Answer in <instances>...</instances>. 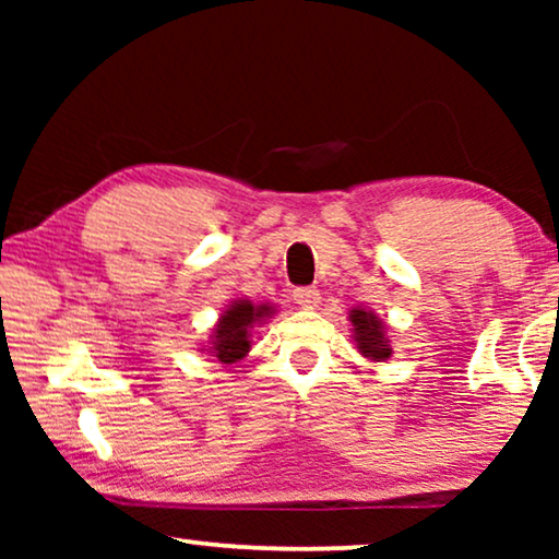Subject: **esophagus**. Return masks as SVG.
I'll return each instance as SVG.
<instances>
[{"instance_id":"obj_1","label":"esophagus","mask_w":559,"mask_h":559,"mask_svg":"<svg viewBox=\"0 0 559 559\" xmlns=\"http://www.w3.org/2000/svg\"><path fill=\"white\" fill-rule=\"evenodd\" d=\"M293 297L297 305H302V308H316V305L320 302V289L318 287H297Z\"/></svg>"}]
</instances>
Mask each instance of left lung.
Instances as JSON below:
<instances>
[{"instance_id": "1", "label": "left lung", "mask_w": 559, "mask_h": 559, "mask_svg": "<svg viewBox=\"0 0 559 559\" xmlns=\"http://www.w3.org/2000/svg\"><path fill=\"white\" fill-rule=\"evenodd\" d=\"M350 323H354L358 350L371 361H386L392 356L389 341L384 338V325L369 310H350Z\"/></svg>"}]
</instances>
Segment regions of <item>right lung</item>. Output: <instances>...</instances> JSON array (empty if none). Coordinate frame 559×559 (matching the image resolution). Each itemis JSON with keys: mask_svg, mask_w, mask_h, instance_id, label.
I'll use <instances>...</instances> for the list:
<instances>
[{"mask_svg": "<svg viewBox=\"0 0 559 559\" xmlns=\"http://www.w3.org/2000/svg\"><path fill=\"white\" fill-rule=\"evenodd\" d=\"M270 305H254L249 300H236L224 316H221L218 325L213 328V348L211 354L218 358L221 364H234L247 356L249 350V331L251 325L259 323L270 316Z\"/></svg>", "mask_w": 559, "mask_h": 559, "instance_id": "1", "label": "right lung"}]
</instances>
